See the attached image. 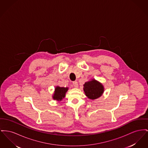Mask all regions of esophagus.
<instances>
[{"instance_id":"esophagus-1","label":"esophagus","mask_w":148,"mask_h":148,"mask_svg":"<svg viewBox=\"0 0 148 148\" xmlns=\"http://www.w3.org/2000/svg\"><path fill=\"white\" fill-rule=\"evenodd\" d=\"M73 87L75 88H78V83L77 82H73Z\"/></svg>"}]
</instances>
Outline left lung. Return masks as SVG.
I'll list each match as a JSON object with an SVG mask.
<instances>
[{
  "label": "left lung",
  "instance_id": "obj_1",
  "mask_svg": "<svg viewBox=\"0 0 148 148\" xmlns=\"http://www.w3.org/2000/svg\"><path fill=\"white\" fill-rule=\"evenodd\" d=\"M83 90L89 99L94 100L102 96L104 88L101 83L95 79H92L83 85Z\"/></svg>",
  "mask_w": 148,
  "mask_h": 148
}]
</instances>
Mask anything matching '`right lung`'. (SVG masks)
Returning <instances> with one entry per match:
<instances>
[{
	"mask_svg": "<svg viewBox=\"0 0 148 148\" xmlns=\"http://www.w3.org/2000/svg\"><path fill=\"white\" fill-rule=\"evenodd\" d=\"M68 87H61L56 86L55 88L54 93L52 95V98L56 101H61L63 98L65 97V95L67 91L68 90Z\"/></svg>",
	"mask_w": 148,
	"mask_h": 148,
	"instance_id": "right-lung-1",
	"label": "right lung"
}]
</instances>
